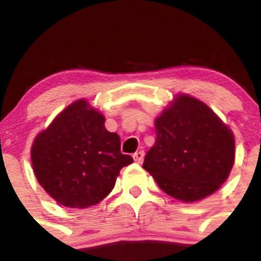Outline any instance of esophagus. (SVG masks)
<instances>
[{
    "instance_id": "34e87169",
    "label": "esophagus",
    "mask_w": 261,
    "mask_h": 261,
    "mask_svg": "<svg viewBox=\"0 0 261 261\" xmlns=\"http://www.w3.org/2000/svg\"><path fill=\"white\" fill-rule=\"evenodd\" d=\"M144 155H145L144 150H138V151H136V153L133 154V159H135V162L141 163L142 161H144Z\"/></svg>"
}]
</instances>
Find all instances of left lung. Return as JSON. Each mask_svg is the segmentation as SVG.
Instances as JSON below:
<instances>
[{"label": "left lung", "instance_id": "left-lung-1", "mask_svg": "<svg viewBox=\"0 0 261 261\" xmlns=\"http://www.w3.org/2000/svg\"><path fill=\"white\" fill-rule=\"evenodd\" d=\"M155 144L142 167L163 192L192 202L225 183L234 165V136L208 106L177 95L155 119Z\"/></svg>", "mask_w": 261, "mask_h": 261}]
</instances>
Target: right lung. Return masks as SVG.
<instances>
[{
    "label": "right lung",
    "instance_id": "add662e5",
    "mask_svg": "<svg viewBox=\"0 0 261 261\" xmlns=\"http://www.w3.org/2000/svg\"><path fill=\"white\" fill-rule=\"evenodd\" d=\"M34 172L45 192L68 208L96 205L115 187L120 170L133 158L120 150L117 133L84 99L39 133L31 150Z\"/></svg>",
    "mask_w": 261,
    "mask_h": 261
}]
</instances>
